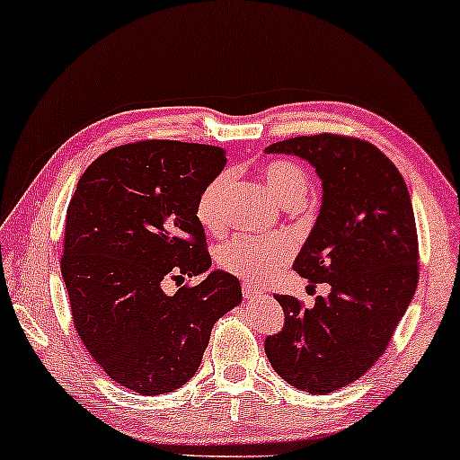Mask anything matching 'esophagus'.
Returning a JSON list of instances; mask_svg holds the SVG:
<instances>
[{"label": "esophagus", "mask_w": 460, "mask_h": 460, "mask_svg": "<svg viewBox=\"0 0 460 460\" xmlns=\"http://www.w3.org/2000/svg\"><path fill=\"white\" fill-rule=\"evenodd\" d=\"M261 288L251 285V282H243V297L244 299H255V297H261Z\"/></svg>", "instance_id": "1"}]
</instances>
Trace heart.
I'll use <instances>...</instances> for the list:
<instances>
[{
	"label": "heart",
	"mask_w": 460,
	"mask_h": 460,
	"mask_svg": "<svg viewBox=\"0 0 460 460\" xmlns=\"http://www.w3.org/2000/svg\"><path fill=\"white\" fill-rule=\"evenodd\" d=\"M261 178L268 190L279 199L282 205L293 200H304L310 188L307 173L297 163L291 161H270L261 167ZM230 175L222 172L207 181L199 192L194 203V217L199 226L211 234L224 230L222 199L228 188ZM293 253V243L285 234H236L217 249V266L226 272L241 276L247 280H261L276 272Z\"/></svg>",
	"instance_id": "b5f03b06"
}]
</instances>
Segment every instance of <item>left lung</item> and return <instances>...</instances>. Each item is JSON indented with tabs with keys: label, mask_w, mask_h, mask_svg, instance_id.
I'll use <instances>...</instances> for the list:
<instances>
[{
	"label": "left lung",
	"mask_w": 460,
	"mask_h": 460,
	"mask_svg": "<svg viewBox=\"0 0 460 460\" xmlns=\"http://www.w3.org/2000/svg\"><path fill=\"white\" fill-rule=\"evenodd\" d=\"M266 153L297 155L323 180V207L295 260L312 285H331L305 307L276 295L280 332L266 337L272 368L301 392H337L383 356L419 282V238L406 181L375 144L341 134L299 136Z\"/></svg>",
	"instance_id": "1"
}]
</instances>
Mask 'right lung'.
<instances>
[{"mask_svg":"<svg viewBox=\"0 0 460 460\" xmlns=\"http://www.w3.org/2000/svg\"><path fill=\"white\" fill-rule=\"evenodd\" d=\"M226 165V150L140 140L98 156L66 209L60 270L75 331L112 381L142 395L184 385L199 370L211 329L241 304V285L209 270L194 203Z\"/></svg>","mask_w":460,"mask_h":460,"instance_id":"add662e5","label":"right lung"}]
</instances>
